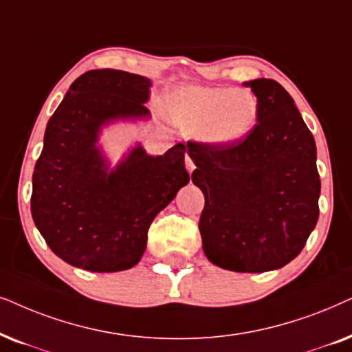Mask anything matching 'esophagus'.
Masks as SVG:
<instances>
[{
	"label": "esophagus",
	"instance_id": "1",
	"mask_svg": "<svg viewBox=\"0 0 352 352\" xmlns=\"http://www.w3.org/2000/svg\"><path fill=\"white\" fill-rule=\"evenodd\" d=\"M185 167H186V170H188L190 173L195 170V162L191 161V157H190V156H186V157H185Z\"/></svg>",
	"mask_w": 352,
	"mask_h": 352
}]
</instances>
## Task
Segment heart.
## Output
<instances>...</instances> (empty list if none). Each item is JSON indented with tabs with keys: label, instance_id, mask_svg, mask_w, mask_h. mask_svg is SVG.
I'll list each match as a JSON object with an SVG mask.
<instances>
[{
	"label": "heart",
	"instance_id": "b5f03b06",
	"mask_svg": "<svg viewBox=\"0 0 352 352\" xmlns=\"http://www.w3.org/2000/svg\"><path fill=\"white\" fill-rule=\"evenodd\" d=\"M162 111L180 132L209 146H232L254 130L259 100L248 88L188 85L168 93Z\"/></svg>",
	"mask_w": 352,
	"mask_h": 352
}]
</instances>
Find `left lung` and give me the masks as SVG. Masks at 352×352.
Segmentation results:
<instances>
[{
  "instance_id": "8db88e82",
  "label": "left lung",
  "mask_w": 352,
  "mask_h": 352,
  "mask_svg": "<svg viewBox=\"0 0 352 352\" xmlns=\"http://www.w3.org/2000/svg\"><path fill=\"white\" fill-rule=\"evenodd\" d=\"M259 100L252 132L232 146L188 143L203 191V250L232 272L275 270L302 251L318 219L317 149L289 93L272 78L245 82Z\"/></svg>"
}]
</instances>
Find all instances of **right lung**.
Here are the masks:
<instances>
[{
  "instance_id": "1",
  "label": "right lung",
  "mask_w": 352,
  "mask_h": 352,
  "mask_svg": "<svg viewBox=\"0 0 352 352\" xmlns=\"http://www.w3.org/2000/svg\"><path fill=\"white\" fill-rule=\"evenodd\" d=\"M151 80L114 69L88 70L46 125L32 179V217L51 251L90 272L132 269L154 217L190 182L185 144L151 156L137 144L111 167L102 127L148 119Z\"/></svg>"
}]
</instances>
